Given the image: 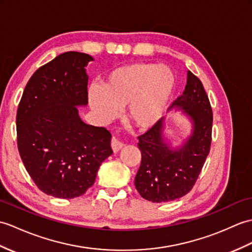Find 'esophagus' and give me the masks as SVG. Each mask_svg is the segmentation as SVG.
I'll return each mask as SVG.
<instances>
[{
	"label": "esophagus",
	"instance_id": "esophagus-1",
	"mask_svg": "<svg viewBox=\"0 0 252 252\" xmlns=\"http://www.w3.org/2000/svg\"><path fill=\"white\" fill-rule=\"evenodd\" d=\"M110 145H112V148H113L114 153H118V151H119L120 149L124 148V146H125L124 143L120 142V140H119L118 138H116V137H113L112 144H110Z\"/></svg>",
	"mask_w": 252,
	"mask_h": 252
}]
</instances>
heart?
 Returning <instances> with one entry per match:
<instances>
[{
    "label": "heart",
    "mask_w": 252,
    "mask_h": 252,
    "mask_svg": "<svg viewBox=\"0 0 252 252\" xmlns=\"http://www.w3.org/2000/svg\"><path fill=\"white\" fill-rule=\"evenodd\" d=\"M176 89V78L166 65L134 62L116 67L88 91L89 105L103 122L127 106V116L139 127H151L164 115Z\"/></svg>",
    "instance_id": "b5f03b06"
}]
</instances>
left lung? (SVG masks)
Instances as JSON below:
<instances>
[{
  "instance_id": "1",
  "label": "left lung",
  "mask_w": 252,
  "mask_h": 252,
  "mask_svg": "<svg viewBox=\"0 0 252 252\" xmlns=\"http://www.w3.org/2000/svg\"><path fill=\"white\" fill-rule=\"evenodd\" d=\"M171 107L181 110L192 124L191 134L183 144L173 148L165 138L164 118L138 136L142 162L134 185L142 197L154 203L174 201L192 189L212 143L213 110L201 80L190 71L183 95Z\"/></svg>"
}]
</instances>
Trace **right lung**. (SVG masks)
Wrapping results in <instances>:
<instances>
[{"label":"right lung","instance_id":"right-lung-1","mask_svg":"<svg viewBox=\"0 0 252 252\" xmlns=\"http://www.w3.org/2000/svg\"><path fill=\"white\" fill-rule=\"evenodd\" d=\"M93 58L68 51L40 66L28 81L17 110V143L27 172L39 190L59 198L83 195L113 154L105 127L87 125L86 66Z\"/></svg>","mask_w":252,"mask_h":252}]
</instances>
